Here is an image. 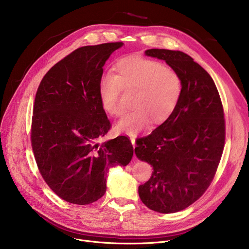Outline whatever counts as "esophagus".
Masks as SVG:
<instances>
[{
  "label": "esophagus",
  "instance_id": "esophagus-1",
  "mask_svg": "<svg viewBox=\"0 0 249 249\" xmlns=\"http://www.w3.org/2000/svg\"><path fill=\"white\" fill-rule=\"evenodd\" d=\"M130 141H131V143H132V145H133V148L135 149V147H136V140H135V138H134V137H131V138H130ZM134 159H136V157H134Z\"/></svg>",
  "mask_w": 249,
  "mask_h": 249
}]
</instances>
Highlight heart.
<instances>
[{
	"label": "heart",
	"instance_id": "obj_1",
	"mask_svg": "<svg viewBox=\"0 0 249 249\" xmlns=\"http://www.w3.org/2000/svg\"><path fill=\"white\" fill-rule=\"evenodd\" d=\"M122 89L135 90L134 109L115 128L117 132L137 136L148 128L152 118L160 122L174 111L181 96L182 83L174 70L161 63L128 57L116 64L114 75L103 76L98 85L102 108L112 116H120L124 111L119 103Z\"/></svg>",
	"mask_w": 249,
	"mask_h": 249
}]
</instances>
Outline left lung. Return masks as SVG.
Wrapping results in <instances>:
<instances>
[{
    "label": "left lung",
    "instance_id": "left-lung-1",
    "mask_svg": "<svg viewBox=\"0 0 249 249\" xmlns=\"http://www.w3.org/2000/svg\"><path fill=\"white\" fill-rule=\"evenodd\" d=\"M145 55L165 61L182 83L174 111L135 148L137 158L154 169L139 186L142 202L170 214L198 200L214 178L225 145L224 110L214 81L189 55L167 49H148Z\"/></svg>",
    "mask_w": 249,
    "mask_h": 249
}]
</instances>
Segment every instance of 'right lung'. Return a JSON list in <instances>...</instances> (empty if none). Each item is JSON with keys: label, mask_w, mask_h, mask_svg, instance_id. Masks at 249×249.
Here are the masks:
<instances>
[{"label": "right lung", "mask_w": 249, "mask_h": 249, "mask_svg": "<svg viewBox=\"0 0 249 249\" xmlns=\"http://www.w3.org/2000/svg\"><path fill=\"white\" fill-rule=\"evenodd\" d=\"M123 42L84 46L55 64L42 79L34 100L31 145L39 171L63 200L77 205L97 201L106 191V174L126 166L133 146L125 136L98 138L110 129L98 85L103 66Z\"/></svg>", "instance_id": "obj_1"}]
</instances>
